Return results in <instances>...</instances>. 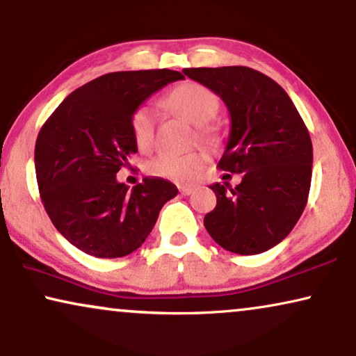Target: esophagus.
Instances as JSON below:
<instances>
[{"label": "esophagus", "mask_w": 356, "mask_h": 356, "mask_svg": "<svg viewBox=\"0 0 356 356\" xmlns=\"http://www.w3.org/2000/svg\"><path fill=\"white\" fill-rule=\"evenodd\" d=\"M179 192H181L182 195H191V193L193 192V188L192 187H181L179 188Z\"/></svg>", "instance_id": "34e87169"}]
</instances>
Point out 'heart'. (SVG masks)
Returning <instances> with one entry per match:
<instances>
[{
    "label": "heart",
    "mask_w": 356,
    "mask_h": 356,
    "mask_svg": "<svg viewBox=\"0 0 356 356\" xmlns=\"http://www.w3.org/2000/svg\"><path fill=\"white\" fill-rule=\"evenodd\" d=\"M165 104L172 111L182 113L193 125L198 127V134L207 143L215 141V134L210 127L220 113V97L211 89L198 83H182L174 88L165 97ZM131 134L140 149H149L154 140V112L149 106H138L130 118ZM207 163V154L202 149L186 154H159L146 164V172L156 177L168 179L174 182H188L200 172Z\"/></svg>",
    "instance_id": "1"
}]
</instances>
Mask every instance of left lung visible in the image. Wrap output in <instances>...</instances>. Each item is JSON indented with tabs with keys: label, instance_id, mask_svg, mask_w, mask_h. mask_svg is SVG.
<instances>
[{
	"label": "left lung",
	"instance_id": "obj_1",
	"mask_svg": "<svg viewBox=\"0 0 356 356\" xmlns=\"http://www.w3.org/2000/svg\"><path fill=\"white\" fill-rule=\"evenodd\" d=\"M184 74L218 94L231 130L218 165L243 175L236 187L213 184L215 210L203 225L222 249L254 255L282 243L305 211L312 143L280 84L248 66L186 68Z\"/></svg>",
	"mask_w": 356,
	"mask_h": 356
}]
</instances>
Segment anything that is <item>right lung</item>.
<instances>
[{"label": "right lung", "mask_w": 356, "mask_h": 356, "mask_svg": "<svg viewBox=\"0 0 356 356\" xmlns=\"http://www.w3.org/2000/svg\"><path fill=\"white\" fill-rule=\"evenodd\" d=\"M179 71H117L70 94L49 117L35 141V174L42 203L58 233L99 259L129 255L148 238L177 187L146 177L129 188L117 172L138 151L131 113Z\"/></svg>", "instance_id": "add662e5"}]
</instances>
